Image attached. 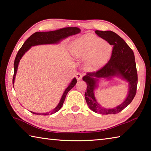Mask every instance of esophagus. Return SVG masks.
Returning a JSON list of instances; mask_svg holds the SVG:
<instances>
[{"label": "esophagus", "instance_id": "obj_1", "mask_svg": "<svg viewBox=\"0 0 151 151\" xmlns=\"http://www.w3.org/2000/svg\"><path fill=\"white\" fill-rule=\"evenodd\" d=\"M83 74L81 73H77L76 74V78L77 80H81V79L83 78Z\"/></svg>", "mask_w": 151, "mask_h": 151}]
</instances>
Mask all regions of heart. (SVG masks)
I'll use <instances>...</instances> for the list:
<instances>
[{
  "mask_svg": "<svg viewBox=\"0 0 151 151\" xmlns=\"http://www.w3.org/2000/svg\"><path fill=\"white\" fill-rule=\"evenodd\" d=\"M71 52L76 58H86L89 69L96 70L111 57L112 48L110 43L91 35H85L76 39L71 45Z\"/></svg>",
  "mask_w": 151,
  "mask_h": 151,
  "instance_id": "obj_1",
  "label": "heart"
}]
</instances>
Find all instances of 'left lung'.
I'll return each mask as SVG.
<instances>
[{
    "label": "left lung",
    "mask_w": 151,
    "mask_h": 151,
    "mask_svg": "<svg viewBox=\"0 0 151 151\" xmlns=\"http://www.w3.org/2000/svg\"><path fill=\"white\" fill-rule=\"evenodd\" d=\"M96 34L113 47L111 59L103 68L96 72L88 73L83 76L87 85L85 100L92 111L101 114H114L122 111L133 100L137 93L138 76L134 52L126 42L116 33L107 30H96ZM119 76L129 83V92L126 99L120 106L113 109L101 107L96 101L93 91L100 78L109 79Z\"/></svg>",
    "instance_id": "1"
}]
</instances>
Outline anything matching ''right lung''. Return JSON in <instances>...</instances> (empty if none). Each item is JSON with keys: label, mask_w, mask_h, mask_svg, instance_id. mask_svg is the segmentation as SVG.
Here are the masks:
<instances>
[{"label": "right lung", "mask_w": 151, "mask_h": 151, "mask_svg": "<svg viewBox=\"0 0 151 151\" xmlns=\"http://www.w3.org/2000/svg\"><path fill=\"white\" fill-rule=\"evenodd\" d=\"M81 32V29L77 27H66L63 28V29H60L57 30H54V31H48V32H36L34 34H32L30 37L27 39L26 41L22 45V47L20 48L19 52H18L17 55L16 56V58L14 59V75L13 78H12V84L14 85V79L16 77V74L17 72L18 66H19V63L20 62V60L21 59L25 52L29 50L30 47H33V46L39 45H48V44H57V43L59 42L60 40H62L64 39H66L69 36L75 35L78 34ZM76 78H74L72 81L70 82L69 85L68 87L65 89V92L63 93V94L61 99L55 109H54L52 111H49L48 112H45V113H36V112H32V113L35 114H39V115H49V114H54L55 112L59 111L62 107L64 101L65 100L66 96L67 93H68L71 88L74 87V86L76 85ZM14 87V85H13Z\"/></svg>", "instance_id": "obj_1"}]
</instances>
